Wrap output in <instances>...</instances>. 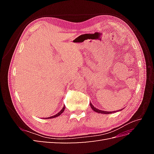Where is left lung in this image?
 I'll return each mask as SVG.
<instances>
[{"label":"left lung","instance_id":"8db88e82","mask_svg":"<svg viewBox=\"0 0 154 154\" xmlns=\"http://www.w3.org/2000/svg\"><path fill=\"white\" fill-rule=\"evenodd\" d=\"M90 105H91V108H92V109L94 110V111H95V112H97V113H101V114H112V113H114V112H106V111H103V110H99V109H96V108H95V107L93 106L92 105V103H90Z\"/></svg>","mask_w":154,"mask_h":154}]
</instances>
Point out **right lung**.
<instances>
[{
	"label": "right lung",
	"instance_id": "right-lung-1",
	"mask_svg": "<svg viewBox=\"0 0 154 154\" xmlns=\"http://www.w3.org/2000/svg\"><path fill=\"white\" fill-rule=\"evenodd\" d=\"M65 108H66V107H65V106H63V109L60 110L59 112L58 113V114H57L56 115H54V116H51V117H49V118H45V119H51V118H56V117H58V116H59L60 114H61L64 111V110H65Z\"/></svg>",
	"mask_w": 154,
	"mask_h": 154
}]
</instances>
